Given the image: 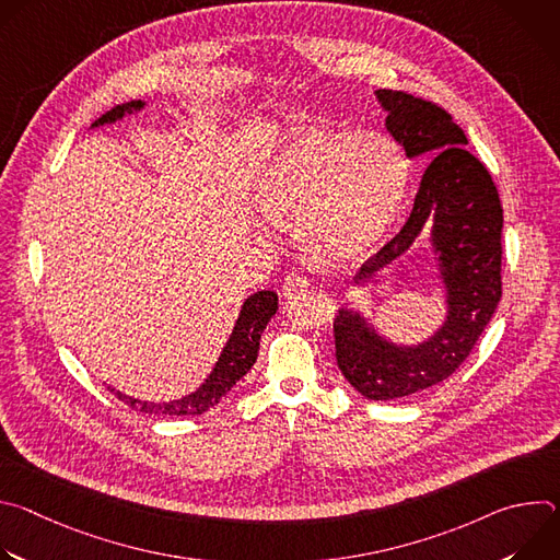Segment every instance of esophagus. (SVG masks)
Listing matches in <instances>:
<instances>
[{"label":"esophagus","mask_w":560,"mask_h":560,"mask_svg":"<svg viewBox=\"0 0 560 560\" xmlns=\"http://www.w3.org/2000/svg\"><path fill=\"white\" fill-rule=\"evenodd\" d=\"M310 288V281L303 277V275H296V272H290L285 279H283V285H281V296L285 301H292L296 299L301 292H305Z\"/></svg>","instance_id":"esophagus-1"}]
</instances>
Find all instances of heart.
Instances as JSON below:
<instances>
[{"instance_id": "b5f03b06", "label": "heart", "mask_w": 560, "mask_h": 560, "mask_svg": "<svg viewBox=\"0 0 560 560\" xmlns=\"http://www.w3.org/2000/svg\"><path fill=\"white\" fill-rule=\"evenodd\" d=\"M406 186V156L385 135L303 126L268 159L253 203L268 225L296 228L312 264L339 268L381 242Z\"/></svg>"}]
</instances>
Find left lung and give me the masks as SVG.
<instances>
[{
  "instance_id": "left-lung-1",
  "label": "left lung",
  "mask_w": 560,
  "mask_h": 560,
  "mask_svg": "<svg viewBox=\"0 0 560 560\" xmlns=\"http://www.w3.org/2000/svg\"><path fill=\"white\" fill-rule=\"evenodd\" d=\"M385 128L408 159H432L415 208L392 242L357 275L368 288L404 264L428 230V246L443 288L445 318L423 341L398 343L368 314L341 307L335 318L337 365L370 401H392L445 381L467 359L501 301L503 208L488 168L467 152L465 132L452 117L419 97L374 91Z\"/></svg>"
}]
</instances>
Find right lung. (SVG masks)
Here are the masks:
<instances>
[{
    "mask_svg": "<svg viewBox=\"0 0 560 560\" xmlns=\"http://www.w3.org/2000/svg\"><path fill=\"white\" fill-rule=\"evenodd\" d=\"M145 104L141 100L115 106L113 110H108L106 115H102L91 128H100L106 124H115L121 121L126 115L139 113L143 110ZM279 310V296L272 290H261L255 292L253 296H248L242 305V312H238L234 328L214 363V368L210 370V374L203 378V383L182 396L175 398V401H164V404H152V401H141V398L128 396L115 387L108 385V389L113 394H117V398L143 415H166V417H195V415H203L206 410H210L212 406H217L221 398L236 385L238 378H244L250 368L255 365L257 357H259V341L261 335L266 330V326L270 324V318L277 314Z\"/></svg>",
    "mask_w": 560,
    "mask_h": 560,
    "instance_id": "add662e5",
    "label": "right lung"
}]
</instances>
